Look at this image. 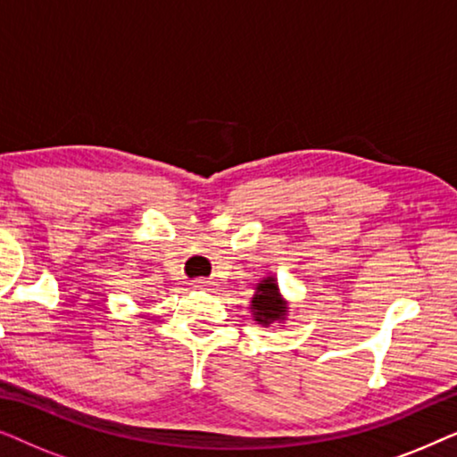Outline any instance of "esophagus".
<instances>
[{
  "mask_svg": "<svg viewBox=\"0 0 457 457\" xmlns=\"http://www.w3.org/2000/svg\"><path fill=\"white\" fill-rule=\"evenodd\" d=\"M193 287H195V289H208V287H212V280L197 278V280H193Z\"/></svg>",
  "mask_w": 457,
  "mask_h": 457,
  "instance_id": "34e87169",
  "label": "esophagus"
}]
</instances>
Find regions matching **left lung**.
Returning <instances> with one entry per match:
<instances>
[{
	"mask_svg": "<svg viewBox=\"0 0 457 457\" xmlns=\"http://www.w3.org/2000/svg\"><path fill=\"white\" fill-rule=\"evenodd\" d=\"M252 310L255 320L260 324H270L274 320H283L287 303L280 299L278 287L274 283V278H264L258 285V293L252 299Z\"/></svg>",
	"mask_w": 457,
	"mask_h": 457,
	"instance_id": "8db88e82",
	"label": "left lung"
}]
</instances>
